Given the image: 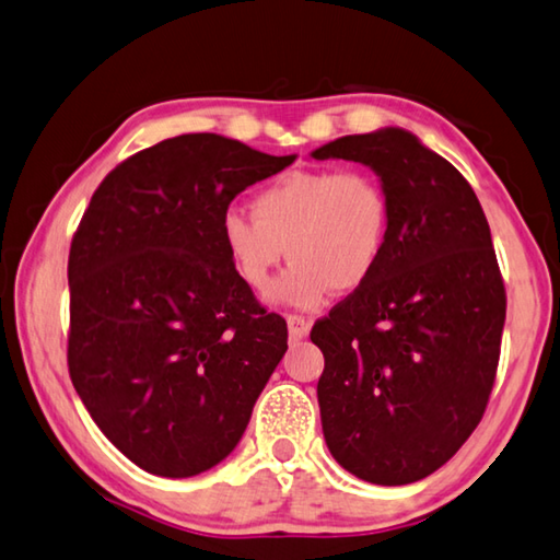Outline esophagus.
I'll return each mask as SVG.
<instances>
[{
    "instance_id": "obj_1",
    "label": "esophagus",
    "mask_w": 560,
    "mask_h": 560,
    "mask_svg": "<svg viewBox=\"0 0 560 560\" xmlns=\"http://www.w3.org/2000/svg\"><path fill=\"white\" fill-rule=\"evenodd\" d=\"M310 319L302 314H288V331L292 339H304L310 334Z\"/></svg>"
}]
</instances>
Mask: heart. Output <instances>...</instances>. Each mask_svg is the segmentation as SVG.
Here are the masks:
<instances>
[{"instance_id":"heart-1","label":"heart","mask_w":560,"mask_h":560,"mask_svg":"<svg viewBox=\"0 0 560 560\" xmlns=\"http://www.w3.org/2000/svg\"><path fill=\"white\" fill-rule=\"evenodd\" d=\"M253 217L229 209L221 241L236 276L268 292L282 256L292 260L278 298L310 310L331 290L348 294L371 280L385 256L393 202L368 171H292L258 189Z\"/></svg>"}]
</instances>
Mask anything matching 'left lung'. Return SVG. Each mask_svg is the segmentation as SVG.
Wrapping results in <instances>:
<instances>
[{"mask_svg":"<svg viewBox=\"0 0 560 560\" xmlns=\"http://www.w3.org/2000/svg\"><path fill=\"white\" fill-rule=\"evenodd\" d=\"M371 165L393 202L385 256L312 326L326 446L355 478H427L476 431L498 375L508 292L476 192L402 129L312 153Z\"/></svg>","mask_w":560,"mask_h":560,"instance_id":"obj_1","label":"left lung"}]
</instances>
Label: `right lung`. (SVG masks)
Listing matches in <instances>:
<instances>
[{"instance_id": "1", "label": "right lung", "mask_w": 560, "mask_h": 560, "mask_svg": "<svg viewBox=\"0 0 560 560\" xmlns=\"http://www.w3.org/2000/svg\"><path fill=\"white\" fill-rule=\"evenodd\" d=\"M294 163L217 133L126 158L94 189L68 258V371L136 466L189 478L224 460L288 351V324L236 276L221 217Z\"/></svg>"}]
</instances>
